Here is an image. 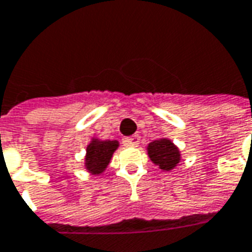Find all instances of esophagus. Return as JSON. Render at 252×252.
<instances>
[{"instance_id": "obj_1", "label": "esophagus", "mask_w": 252, "mask_h": 252, "mask_svg": "<svg viewBox=\"0 0 252 252\" xmlns=\"http://www.w3.org/2000/svg\"><path fill=\"white\" fill-rule=\"evenodd\" d=\"M126 146H138L139 145V137L138 135H133V137H126L122 139Z\"/></svg>"}]
</instances>
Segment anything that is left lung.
Instances as JSON below:
<instances>
[{
	"label": "left lung",
	"mask_w": 252,
	"mask_h": 252,
	"mask_svg": "<svg viewBox=\"0 0 252 252\" xmlns=\"http://www.w3.org/2000/svg\"><path fill=\"white\" fill-rule=\"evenodd\" d=\"M147 153H149L150 159L166 171L173 170L181 160V154H179L178 147L166 138L150 142L147 146Z\"/></svg>",
	"instance_id": "1"
}]
</instances>
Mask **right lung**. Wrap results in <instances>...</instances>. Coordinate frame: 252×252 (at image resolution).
Instances as JSON below:
<instances>
[{
  "label": "right lung",
  "mask_w": 252,
  "mask_h": 252,
  "mask_svg": "<svg viewBox=\"0 0 252 252\" xmlns=\"http://www.w3.org/2000/svg\"><path fill=\"white\" fill-rule=\"evenodd\" d=\"M118 147V141L93 139L86 149L85 167L92 174H101L110 163L113 153Z\"/></svg>",
  "instance_id": "obj_1"
}]
</instances>
